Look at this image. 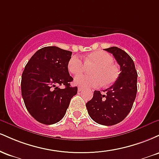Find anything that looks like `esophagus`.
<instances>
[{
    "instance_id": "obj_1",
    "label": "esophagus",
    "mask_w": 159,
    "mask_h": 159,
    "mask_svg": "<svg viewBox=\"0 0 159 159\" xmlns=\"http://www.w3.org/2000/svg\"><path fill=\"white\" fill-rule=\"evenodd\" d=\"M78 92H81V91H82L83 90V88H81V87H78Z\"/></svg>"
}]
</instances>
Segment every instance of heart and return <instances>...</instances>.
Returning a JSON list of instances; mask_svg holds the SVG:
<instances>
[{"label": "heart", "mask_w": 159, "mask_h": 159, "mask_svg": "<svg viewBox=\"0 0 159 159\" xmlns=\"http://www.w3.org/2000/svg\"><path fill=\"white\" fill-rule=\"evenodd\" d=\"M84 63L78 57L74 56L68 62V69L71 74L77 75L83 73L86 66H91L90 73L75 78V83L80 87L90 88L102 84L105 87L112 84L118 77L117 67L115 66L114 58L108 53L103 51H96L86 55Z\"/></svg>", "instance_id": "heart-1"}]
</instances>
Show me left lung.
Instances as JSON below:
<instances>
[{
  "instance_id": "left-lung-1",
  "label": "left lung",
  "mask_w": 159,
  "mask_h": 159,
  "mask_svg": "<svg viewBox=\"0 0 159 159\" xmlns=\"http://www.w3.org/2000/svg\"><path fill=\"white\" fill-rule=\"evenodd\" d=\"M105 50L114 55L120 65V73L114 84L104 91L105 95L95 90L86 107L96 123L113 125L123 121L132 109L138 90V73L134 61L126 52L117 47Z\"/></svg>"
}]
</instances>
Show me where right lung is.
Returning <instances> with one entry per match:
<instances>
[{"instance_id": "1", "label": "right lung", "mask_w": 159, "mask_h": 159, "mask_svg": "<svg viewBox=\"0 0 159 159\" xmlns=\"http://www.w3.org/2000/svg\"><path fill=\"white\" fill-rule=\"evenodd\" d=\"M72 52L56 46L39 49L25 66L21 75V95L25 107L36 121L52 125L63 119L70 100L78 92L71 87L68 62ZM64 85L61 89L59 86Z\"/></svg>"}]
</instances>
